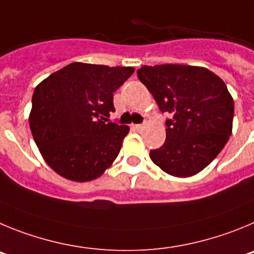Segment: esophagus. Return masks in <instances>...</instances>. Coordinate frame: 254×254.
Returning <instances> with one entry per match:
<instances>
[{"mask_svg":"<svg viewBox=\"0 0 254 254\" xmlns=\"http://www.w3.org/2000/svg\"><path fill=\"white\" fill-rule=\"evenodd\" d=\"M132 129L136 130V131H140V130L144 129V125L143 124H134L132 125Z\"/></svg>","mask_w":254,"mask_h":254,"instance_id":"obj_1","label":"esophagus"}]
</instances>
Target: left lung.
Instances as JSON below:
<instances>
[{
	"instance_id": "8db88e82",
	"label": "left lung",
	"mask_w": 254,
	"mask_h": 254,
	"mask_svg": "<svg viewBox=\"0 0 254 254\" xmlns=\"http://www.w3.org/2000/svg\"><path fill=\"white\" fill-rule=\"evenodd\" d=\"M136 73L159 110L170 115L166 141L149 153L153 163L176 177L204 170L232 135L234 102L227 84L193 65H143Z\"/></svg>"
}]
</instances>
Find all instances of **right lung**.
Returning a JSON list of instances; mask_svg holds the SVG:
<instances>
[{"label": "right lung", "instance_id": "obj_1", "mask_svg": "<svg viewBox=\"0 0 254 254\" xmlns=\"http://www.w3.org/2000/svg\"><path fill=\"white\" fill-rule=\"evenodd\" d=\"M132 73V67L76 62L36 86L29 123L52 170L86 182L113 164L129 127L106 122L115 111L114 92Z\"/></svg>", "mask_w": 254, "mask_h": 254}]
</instances>
